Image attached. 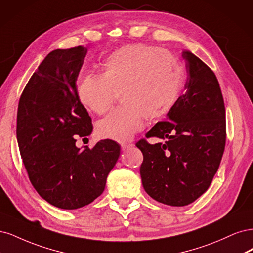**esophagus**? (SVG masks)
Wrapping results in <instances>:
<instances>
[{
  "mask_svg": "<svg viewBox=\"0 0 253 253\" xmlns=\"http://www.w3.org/2000/svg\"><path fill=\"white\" fill-rule=\"evenodd\" d=\"M121 146H122V149H123V150H127V149H129V148L133 147V144H132V143H123Z\"/></svg>",
  "mask_w": 253,
  "mask_h": 253,
  "instance_id": "1",
  "label": "esophagus"
}]
</instances>
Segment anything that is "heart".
Masks as SVG:
<instances>
[{
  "label": "heart",
  "instance_id": "obj_1",
  "mask_svg": "<svg viewBox=\"0 0 253 253\" xmlns=\"http://www.w3.org/2000/svg\"><path fill=\"white\" fill-rule=\"evenodd\" d=\"M101 75H86L77 88L84 107L103 115L118 94L122 106L101 120L96 130L103 138L125 143L145 126V118L156 120L175 103L183 82L181 62L167 50L130 44L111 52L101 64Z\"/></svg>",
  "mask_w": 253,
  "mask_h": 253
}]
</instances>
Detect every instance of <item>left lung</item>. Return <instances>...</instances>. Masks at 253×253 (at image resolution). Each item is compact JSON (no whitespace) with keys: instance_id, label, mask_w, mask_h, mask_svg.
Instances as JSON below:
<instances>
[{"instance_id":"left-lung-1","label":"left lung","mask_w":253,"mask_h":253,"mask_svg":"<svg viewBox=\"0 0 253 253\" xmlns=\"http://www.w3.org/2000/svg\"><path fill=\"white\" fill-rule=\"evenodd\" d=\"M185 92L146 137L165 143L135 145L143 153L140 168L145 191L169 206H186L205 192L221 163L226 143V112L218 81L207 65L184 50Z\"/></svg>"}]
</instances>
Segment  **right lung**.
I'll list each match as a JSON object with an SVG mask.
<instances>
[{"label":"right lung","instance_id":"add662e5","mask_svg":"<svg viewBox=\"0 0 253 253\" xmlns=\"http://www.w3.org/2000/svg\"><path fill=\"white\" fill-rule=\"evenodd\" d=\"M87 48L48 53L20 97L17 138L29 180L38 193L61 209H78L103 193L120 157L112 140L93 148L76 146L92 132L91 118L77 95V79Z\"/></svg>","mask_w":253,"mask_h":253}]
</instances>
